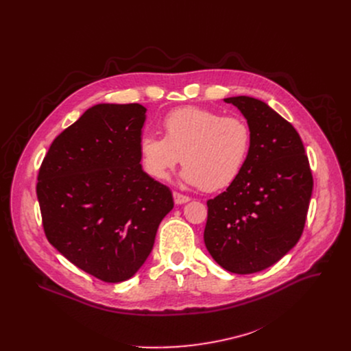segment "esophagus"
Here are the masks:
<instances>
[{"instance_id": "esophagus-1", "label": "esophagus", "mask_w": 351, "mask_h": 351, "mask_svg": "<svg viewBox=\"0 0 351 351\" xmlns=\"http://www.w3.org/2000/svg\"><path fill=\"white\" fill-rule=\"evenodd\" d=\"M173 199H175V203H176L178 206H182V204H186V203L190 202V197L183 195V194H180V193H178V191H173Z\"/></svg>"}]
</instances>
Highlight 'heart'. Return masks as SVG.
I'll return each instance as SVG.
<instances>
[{"label": "heart", "mask_w": 351, "mask_h": 351, "mask_svg": "<svg viewBox=\"0 0 351 351\" xmlns=\"http://www.w3.org/2000/svg\"><path fill=\"white\" fill-rule=\"evenodd\" d=\"M164 137L144 134L138 143L140 164L156 180H168L175 167L184 183L204 191L232 184L241 173L252 149V129L239 117L183 107L162 119Z\"/></svg>", "instance_id": "heart-1"}]
</instances>
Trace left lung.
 I'll list each match as a JSON object with an SVG mask.
<instances>
[{"label":"left lung","instance_id":"8db88e82","mask_svg":"<svg viewBox=\"0 0 351 351\" xmlns=\"http://www.w3.org/2000/svg\"><path fill=\"white\" fill-rule=\"evenodd\" d=\"M233 104L252 129V149L239 178L213 199L204 243L226 271L254 274L276 264L303 233L313 175L297 130L261 99L239 95Z\"/></svg>","mask_w":351,"mask_h":351}]
</instances>
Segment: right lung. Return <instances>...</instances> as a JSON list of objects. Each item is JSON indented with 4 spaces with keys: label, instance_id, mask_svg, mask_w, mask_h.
Masks as SVG:
<instances>
[{
    "label": "right lung",
    "instance_id": "right-lung-1",
    "mask_svg": "<svg viewBox=\"0 0 351 351\" xmlns=\"http://www.w3.org/2000/svg\"><path fill=\"white\" fill-rule=\"evenodd\" d=\"M145 111L140 104L88 108L53 141L37 178L48 241L108 283L128 280L141 268L173 208L171 190L140 164Z\"/></svg>",
    "mask_w": 351,
    "mask_h": 351
}]
</instances>
